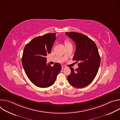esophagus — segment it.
Segmentation results:
<instances>
[{
	"instance_id": "1",
	"label": "esophagus",
	"mask_w": 120,
	"mask_h": 120,
	"mask_svg": "<svg viewBox=\"0 0 120 120\" xmlns=\"http://www.w3.org/2000/svg\"><path fill=\"white\" fill-rule=\"evenodd\" d=\"M66 66H64V65H62V69H65V68H66Z\"/></svg>"
}]
</instances>
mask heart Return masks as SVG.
Returning a JSON list of instances; mask_svg holds the SVG:
<instances>
[{
	"mask_svg": "<svg viewBox=\"0 0 120 120\" xmlns=\"http://www.w3.org/2000/svg\"><path fill=\"white\" fill-rule=\"evenodd\" d=\"M64 44L65 46H68V45H72V43L68 39H65L64 40Z\"/></svg>",
	"mask_w": 120,
	"mask_h": 120,
	"instance_id": "b5f03b06",
	"label": "heart"
}]
</instances>
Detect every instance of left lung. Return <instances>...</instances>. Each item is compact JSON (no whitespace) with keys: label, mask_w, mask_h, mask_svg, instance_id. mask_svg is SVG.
Listing matches in <instances>:
<instances>
[{"label":"left lung","mask_w":120,"mask_h":120,"mask_svg":"<svg viewBox=\"0 0 120 120\" xmlns=\"http://www.w3.org/2000/svg\"><path fill=\"white\" fill-rule=\"evenodd\" d=\"M65 34L75 43L76 50L73 60L79 62L76 69L70 67L71 73L67 77L68 82L75 87H84L94 80L99 69L101 58L97 47L94 41L83 34Z\"/></svg>","instance_id":"left-lung-1"}]
</instances>
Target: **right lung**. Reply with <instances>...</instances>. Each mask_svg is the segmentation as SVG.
I'll list each match as a JSON object with an SVG mask.
<instances>
[{
    "instance_id": "obj_1",
    "label": "right lung",
    "mask_w": 120,
    "mask_h": 120,
    "mask_svg": "<svg viewBox=\"0 0 120 120\" xmlns=\"http://www.w3.org/2000/svg\"><path fill=\"white\" fill-rule=\"evenodd\" d=\"M56 35V33H48L34 38L24 48L22 58L24 69L30 81L38 87L51 86L61 70L59 63L53 66L46 63V56L51 52Z\"/></svg>"
}]
</instances>
